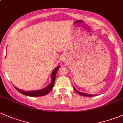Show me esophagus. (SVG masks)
Listing matches in <instances>:
<instances>
[{
	"mask_svg": "<svg viewBox=\"0 0 123 123\" xmlns=\"http://www.w3.org/2000/svg\"><path fill=\"white\" fill-rule=\"evenodd\" d=\"M63 59H65V58H64H64H63ZM63 59H62V60H63Z\"/></svg>",
	"mask_w": 123,
	"mask_h": 123,
	"instance_id": "1",
	"label": "esophagus"
}]
</instances>
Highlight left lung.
<instances>
[{
	"label": "left lung",
	"instance_id": "left-lung-1",
	"mask_svg": "<svg viewBox=\"0 0 123 123\" xmlns=\"http://www.w3.org/2000/svg\"><path fill=\"white\" fill-rule=\"evenodd\" d=\"M73 88L75 90V91L77 92V93H78L80 95V96H86V97H92V96H94V95H91V94H85V93H83V92H79L77 90V89H76V88H74V87L73 86Z\"/></svg>",
	"mask_w": 123,
	"mask_h": 123
}]
</instances>
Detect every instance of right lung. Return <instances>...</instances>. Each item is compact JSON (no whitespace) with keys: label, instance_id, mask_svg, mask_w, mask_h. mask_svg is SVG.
I'll use <instances>...</instances> for the list:
<instances>
[{"label":"right lung","instance_id":"obj_1","mask_svg":"<svg viewBox=\"0 0 123 123\" xmlns=\"http://www.w3.org/2000/svg\"><path fill=\"white\" fill-rule=\"evenodd\" d=\"M60 66H58L55 68L53 70V72L52 73V80H51V83L48 86L46 87V88H43L42 89H40V90H36V91H25L21 90V89H19L18 88H17L16 87H15V89L21 93L22 94L25 95V96H31V97H40V96H46V94L49 92L53 88V86H54L55 81V77H56V73L58 71V70H59Z\"/></svg>","mask_w":123,"mask_h":123}]
</instances>
